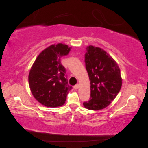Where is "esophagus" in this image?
Returning a JSON list of instances; mask_svg holds the SVG:
<instances>
[{
	"instance_id": "obj_1",
	"label": "esophagus",
	"mask_w": 148,
	"mask_h": 148,
	"mask_svg": "<svg viewBox=\"0 0 148 148\" xmlns=\"http://www.w3.org/2000/svg\"><path fill=\"white\" fill-rule=\"evenodd\" d=\"M79 88V84H76V85H75V86H74V88L75 89H77Z\"/></svg>"
}]
</instances>
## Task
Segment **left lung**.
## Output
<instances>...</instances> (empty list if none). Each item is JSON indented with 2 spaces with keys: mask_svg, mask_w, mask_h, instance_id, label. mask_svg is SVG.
<instances>
[{
  "mask_svg": "<svg viewBox=\"0 0 148 148\" xmlns=\"http://www.w3.org/2000/svg\"><path fill=\"white\" fill-rule=\"evenodd\" d=\"M86 51L84 61L90 81V97L83 105L90 110H101L119 92L121 71L116 62L103 49L89 45Z\"/></svg>",
  "mask_w": 148,
  "mask_h": 148,
  "instance_id": "8db88e82",
  "label": "left lung"
}]
</instances>
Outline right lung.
<instances>
[{"mask_svg":"<svg viewBox=\"0 0 148 148\" xmlns=\"http://www.w3.org/2000/svg\"><path fill=\"white\" fill-rule=\"evenodd\" d=\"M67 45H51L37 56L29 74V84L32 95L45 106H61L68 92L73 89L67 84L66 70L60 58L69 54Z\"/></svg>","mask_w":148,"mask_h":148,"instance_id":"1","label":"right lung"}]
</instances>
